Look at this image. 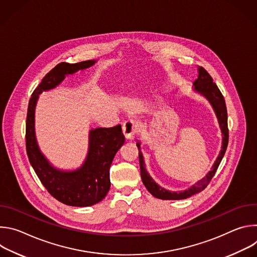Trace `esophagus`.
Returning <instances> with one entry per match:
<instances>
[{"label":"esophagus","mask_w":257,"mask_h":257,"mask_svg":"<svg viewBox=\"0 0 257 257\" xmlns=\"http://www.w3.org/2000/svg\"><path fill=\"white\" fill-rule=\"evenodd\" d=\"M122 132L125 136L126 139H133L134 135L137 132V124L132 121V120H128L123 124L122 127Z\"/></svg>","instance_id":"obj_1"}]
</instances>
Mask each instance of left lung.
Returning <instances> with one entry per match:
<instances>
[{"instance_id": "left-lung-1", "label": "left lung", "mask_w": 257, "mask_h": 257, "mask_svg": "<svg viewBox=\"0 0 257 257\" xmlns=\"http://www.w3.org/2000/svg\"><path fill=\"white\" fill-rule=\"evenodd\" d=\"M198 77L197 79L193 82V90L196 91L197 93L201 94L204 96L209 103L211 104L213 111L215 113V116L218 121L219 128H221L222 135H223V140H222V150L219 152L214 164L211 167V170L206 174L205 177H203L201 180H199L197 183H195L194 185H192L190 188L175 192V191H170L162 186H160L158 183L150 176L149 172L145 169V163L143 159V155L140 150V142L138 141L136 143L138 151H139V164H140V175L141 179L144 186L146 189L149 190V192L154 195L155 197L159 199H164V200H180V199H186L196 193L201 192L210 182L212 177L214 176L219 164H221L224 155L226 153L227 146H228V141H229V130H228V115H227V107H226V102L225 98L222 94V92L219 91L218 87L216 84L212 81L211 76L208 74L207 71L203 67H198Z\"/></svg>"}]
</instances>
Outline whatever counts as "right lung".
<instances>
[{"label":"right lung","instance_id":"1","mask_svg":"<svg viewBox=\"0 0 257 257\" xmlns=\"http://www.w3.org/2000/svg\"><path fill=\"white\" fill-rule=\"evenodd\" d=\"M95 63L96 60H88L76 64H58L34 89L28 103L25 138L30 165L49 193L70 206H91L105 197L111 187L109 167L124 144L125 137L120 125L111 128H92L88 134V152L82 166L73 171L57 169L41 152L36 141L35 106L41 93L56 88L67 75L87 69Z\"/></svg>","mask_w":257,"mask_h":257}]
</instances>
